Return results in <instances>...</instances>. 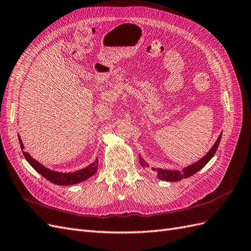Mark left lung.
<instances>
[{"label":"left lung","mask_w":251,"mask_h":251,"mask_svg":"<svg viewBox=\"0 0 251 251\" xmlns=\"http://www.w3.org/2000/svg\"><path fill=\"white\" fill-rule=\"evenodd\" d=\"M221 137H222V134H220L219 138L217 139L216 143L214 144V147H212L208 153L205 155L202 159H200L199 161H197L196 163L192 164L187 166V168L183 169L181 172L180 171H169V170H162V169H151L153 171H156L157 172V177L159 179L161 180H164V181H169V182H176V181H180L182 179L184 178H188L193 176L194 174H196L198 171H200L203 166L206 164L210 159L214 157V155L216 154V151L218 150V147H219V143H220V140H221ZM139 160H140V164L142 168H149V164L143 160V159L139 156Z\"/></svg>","instance_id":"obj_1"}]
</instances>
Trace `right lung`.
I'll use <instances>...</instances> for the list:
<instances>
[{
    "label": "right lung",
    "mask_w": 251,
    "mask_h": 251,
    "mask_svg": "<svg viewBox=\"0 0 251 251\" xmlns=\"http://www.w3.org/2000/svg\"><path fill=\"white\" fill-rule=\"evenodd\" d=\"M19 141L21 149L24 150V146H23V142L20 138V136ZM23 154H24V157L26 158V160L29 162V164L31 165L37 173L41 174L43 177L52 182V183L57 185H73L76 183H80V182L92 177L98 168V160L96 159L93 163H91L89 166L82 170L76 171L74 173H58L45 168L43 164H41L39 161H36L35 159L30 156L27 151H23Z\"/></svg>",
    "instance_id": "add662e5"
}]
</instances>
